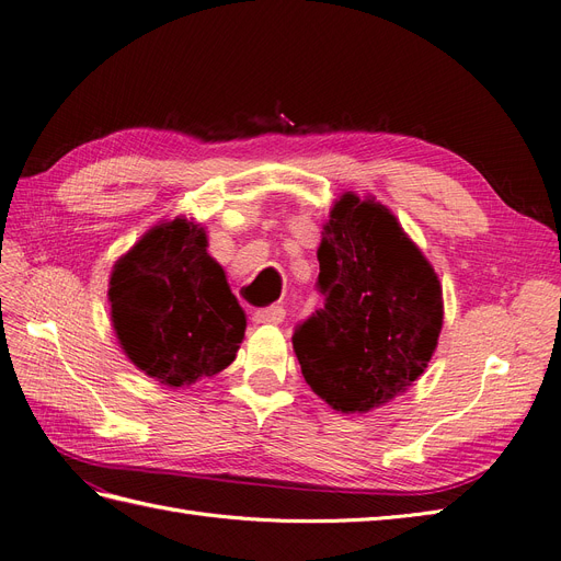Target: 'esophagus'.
<instances>
[{
    "label": "esophagus",
    "instance_id": "obj_1",
    "mask_svg": "<svg viewBox=\"0 0 561 561\" xmlns=\"http://www.w3.org/2000/svg\"><path fill=\"white\" fill-rule=\"evenodd\" d=\"M286 317L284 307L273 305V307H263L254 312V323H282Z\"/></svg>",
    "mask_w": 561,
    "mask_h": 561
}]
</instances>
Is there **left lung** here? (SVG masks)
I'll use <instances>...</instances> for the list:
<instances>
[{"instance_id": "left-lung-1", "label": "left lung", "mask_w": 561, "mask_h": 561, "mask_svg": "<svg viewBox=\"0 0 561 561\" xmlns=\"http://www.w3.org/2000/svg\"><path fill=\"white\" fill-rule=\"evenodd\" d=\"M325 302L294 333L302 377L342 413L383 407L416 381L444 323L442 284L396 215L346 192L319 244Z\"/></svg>"}]
</instances>
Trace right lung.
<instances>
[{"instance_id":"1","label":"right lung","mask_w":561,"mask_h":561,"mask_svg":"<svg viewBox=\"0 0 561 561\" xmlns=\"http://www.w3.org/2000/svg\"><path fill=\"white\" fill-rule=\"evenodd\" d=\"M111 319L129 360L163 386L182 388L236 360L247 317L201 224L186 217L150 228L111 275Z\"/></svg>"}]
</instances>
